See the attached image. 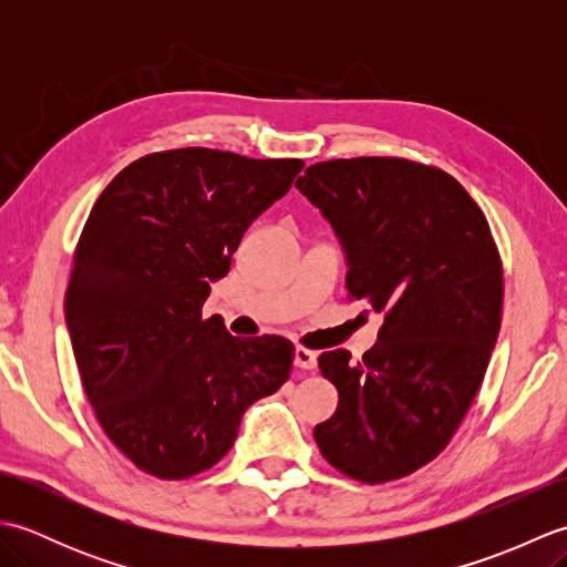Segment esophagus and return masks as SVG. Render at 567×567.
Wrapping results in <instances>:
<instances>
[{"mask_svg": "<svg viewBox=\"0 0 567 567\" xmlns=\"http://www.w3.org/2000/svg\"><path fill=\"white\" fill-rule=\"evenodd\" d=\"M295 365L299 370H315L317 368V353L309 348H297L295 351Z\"/></svg>", "mask_w": 567, "mask_h": 567, "instance_id": "1", "label": "esophagus"}]
</instances>
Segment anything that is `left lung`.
<instances>
[{
	"label": "left lung",
	"instance_id": "8db88e82",
	"mask_svg": "<svg viewBox=\"0 0 567 567\" xmlns=\"http://www.w3.org/2000/svg\"><path fill=\"white\" fill-rule=\"evenodd\" d=\"M297 189L341 240L348 297L384 311L363 360L319 355L339 406L315 441L360 483L412 475L453 439L497 343L504 280L489 224L455 177L404 158L309 165Z\"/></svg>",
	"mask_w": 567,
	"mask_h": 567
}]
</instances>
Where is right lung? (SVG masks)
Wrapping results in <instances>:
<instances>
[{
	"label": "right lung",
	"instance_id": "add662e5",
	"mask_svg": "<svg viewBox=\"0 0 567 567\" xmlns=\"http://www.w3.org/2000/svg\"><path fill=\"white\" fill-rule=\"evenodd\" d=\"M305 163L212 148L151 153L118 173L82 228L65 321L84 394L143 473L183 480L231 451L240 416L290 378L282 336L202 319L250 221Z\"/></svg>",
	"mask_w": 567,
	"mask_h": 567
}]
</instances>
